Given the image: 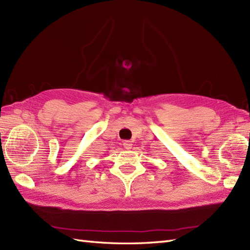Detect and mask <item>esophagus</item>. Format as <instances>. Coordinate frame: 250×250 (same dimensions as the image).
<instances>
[{"instance_id":"1","label":"esophagus","mask_w":250,"mask_h":250,"mask_svg":"<svg viewBox=\"0 0 250 250\" xmlns=\"http://www.w3.org/2000/svg\"><path fill=\"white\" fill-rule=\"evenodd\" d=\"M123 146H124L125 149H130V148L132 147V144H131V142H129V141H124Z\"/></svg>"}]
</instances>
